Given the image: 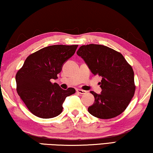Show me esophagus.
Returning a JSON list of instances; mask_svg holds the SVG:
<instances>
[{
  "mask_svg": "<svg viewBox=\"0 0 153 153\" xmlns=\"http://www.w3.org/2000/svg\"><path fill=\"white\" fill-rule=\"evenodd\" d=\"M76 91H77V93H79V94H86V91L84 90H82V89H77Z\"/></svg>",
  "mask_w": 153,
  "mask_h": 153,
  "instance_id": "1",
  "label": "esophagus"
}]
</instances>
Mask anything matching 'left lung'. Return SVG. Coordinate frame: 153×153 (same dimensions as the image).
Instances as JSON below:
<instances>
[{
    "instance_id": "obj_1",
    "label": "left lung",
    "mask_w": 153,
    "mask_h": 153,
    "mask_svg": "<svg viewBox=\"0 0 153 153\" xmlns=\"http://www.w3.org/2000/svg\"><path fill=\"white\" fill-rule=\"evenodd\" d=\"M77 54L84 59L94 76L102 77L100 82L101 94L91 91L95 102L88 107V113L105 120L122 113L135 91L131 66L120 52L101 45H83L79 48Z\"/></svg>"
}]
</instances>
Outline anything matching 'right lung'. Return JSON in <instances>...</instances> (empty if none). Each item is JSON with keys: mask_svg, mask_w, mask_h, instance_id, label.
I'll return each mask as SVG.
<instances>
[{"mask_svg": "<svg viewBox=\"0 0 153 153\" xmlns=\"http://www.w3.org/2000/svg\"><path fill=\"white\" fill-rule=\"evenodd\" d=\"M78 45H51L31 53L16 75V91L27 108L43 119L62 112L65 98L76 90H63L51 79L58 78L63 64L75 53Z\"/></svg>", "mask_w": 153, "mask_h": 153, "instance_id": "add662e5", "label": "right lung"}]
</instances>
